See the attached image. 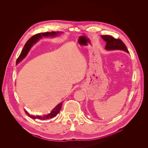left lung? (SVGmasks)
I'll list each match as a JSON object with an SVG mask.
<instances>
[{
	"mask_svg": "<svg viewBox=\"0 0 148 148\" xmlns=\"http://www.w3.org/2000/svg\"><path fill=\"white\" fill-rule=\"evenodd\" d=\"M101 37L106 43L105 46L106 50H121L129 53L125 45L121 39H116L110 35H102Z\"/></svg>",
	"mask_w": 148,
	"mask_h": 148,
	"instance_id": "obj_1",
	"label": "left lung"
}]
</instances>
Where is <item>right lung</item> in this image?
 <instances>
[{
  "label": "right lung",
  "mask_w": 148,
  "mask_h": 148,
  "mask_svg": "<svg viewBox=\"0 0 148 148\" xmlns=\"http://www.w3.org/2000/svg\"><path fill=\"white\" fill-rule=\"evenodd\" d=\"M62 32H55V31H52V32H43V33H39L33 36H32L25 43V45L24 46V48L23 51L20 55L19 57L17 59L16 61V64H18L20 62H21L27 55L28 52L29 51L31 47L34 45L36 42H38L40 38L42 37H55L61 34ZM63 102L60 103L59 105H58L50 113H49L46 115L43 116H39V115H31L29 114L26 110H25V113L29 116L31 118L34 119H39L41 120H46L48 119H51L52 118L55 117L60 112L62 106Z\"/></svg>",
  "instance_id": "add662e5"
}]
</instances>
